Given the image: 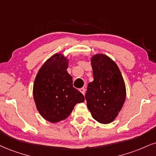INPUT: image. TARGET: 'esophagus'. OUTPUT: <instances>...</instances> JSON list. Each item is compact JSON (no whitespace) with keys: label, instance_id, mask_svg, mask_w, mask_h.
I'll return each instance as SVG.
<instances>
[{"label":"esophagus","instance_id":"obj_1","mask_svg":"<svg viewBox=\"0 0 156 156\" xmlns=\"http://www.w3.org/2000/svg\"><path fill=\"white\" fill-rule=\"evenodd\" d=\"M85 91H86V90H85V89H84V88H81V89H80V91L82 94H83V95L85 94Z\"/></svg>","mask_w":156,"mask_h":156}]
</instances>
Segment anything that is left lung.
<instances>
[{
    "instance_id": "1",
    "label": "left lung",
    "mask_w": 156,
    "mask_h": 156,
    "mask_svg": "<svg viewBox=\"0 0 156 156\" xmlns=\"http://www.w3.org/2000/svg\"><path fill=\"white\" fill-rule=\"evenodd\" d=\"M91 64L94 80L88 85L86 105L94 119L108 124L115 119L124 104L125 82L118 65L105 54H94Z\"/></svg>"
}]
</instances>
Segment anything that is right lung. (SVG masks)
<instances>
[{
	"instance_id": "add662e5",
	"label": "right lung",
	"mask_w": 156,
	"mask_h": 156,
	"mask_svg": "<svg viewBox=\"0 0 156 156\" xmlns=\"http://www.w3.org/2000/svg\"><path fill=\"white\" fill-rule=\"evenodd\" d=\"M69 59L57 53L39 69L33 83V98L40 115L51 123L66 119L77 103L84 97L73 88V78L67 73Z\"/></svg>"
}]
</instances>
